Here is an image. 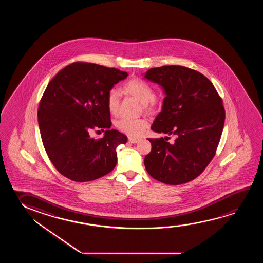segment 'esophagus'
Instances as JSON below:
<instances>
[{"label":"esophagus","instance_id":"34e87169","mask_svg":"<svg viewBox=\"0 0 263 263\" xmlns=\"http://www.w3.org/2000/svg\"><path fill=\"white\" fill-rule=\"evenodd\" d=\"M128 141H129V143H131V144H137V143H138L140 140H139L138 138H132V137H129Z\"/></svg>","mask_w":263,"mask_h":263}]
</instances>
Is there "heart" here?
Here are the masks:
<instances>
[{
	"label": "heart",
	"instance_id": "obj_1",
	"mask_svg": "<svg viewBox=\"0 0 263 263\" xmlns=\"http://www.w3.org/2000/svg\"><path fill=\"white\" fill-rule=\"evenodd\" d=\"M124 90L137 98L142 104L144 105L148 111L155 109V91L149 84L144 80L132 79L124 84ZM107 104L108 110L115 114L118 112L119 105V93L115 89L108 91L107 96ZM148 121L144 119H121L116 123L117 128L126 134L128 137H140L147 127Z\"/></svg>",
	"mask_w": 263,
	"mask_h": 263
}]
</instances>
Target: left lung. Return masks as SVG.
Segmentation results:
<instances>
[{"instance_id":"1","label":"left lung","mask_w":263,"mask_h":263,"mask_svg":"<svg viewBox=\"0 0 263 263\" xmlns=\"http://www.w3.org/2000/svg\"><path fill=\"white\" fill-rule=\"evenodd\" d=\"M144 77L162 87L165 98L162 111L151 128L173 136L148 138L152 150L144 158L147 173L155 180L180 185L196 179L216 154L226 113L223 101L205 76L180 65L148 70Z\"/></svg>"}]
</instances>
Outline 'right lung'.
I'll use <instances>...</instances> for the list:
<instances>
[{
	"mask_svg": "<svg viewBox=\"0 0 263 263\" xmlns=\"http://www.w3.org/2000/svg\"><path fill=\"white\" fill-rule=\"evenodd\" d=\"M126 72L90 63H72L47 84L37 119L44 147L55 169L70 180L84 182L104 176L117 164L116 148L127 137L111 126L108 91ZM105 132L101 140L90 130Z\"/></svg>",
	"mask_w": 263,
	"mask_h": 263,
	"instance_id": "1",
	"label": "right lung"
}]
</instances>
